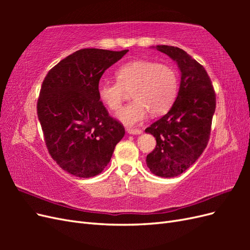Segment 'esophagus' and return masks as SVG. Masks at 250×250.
<instances>
[{"label": "esophagus", "instance_id": "obj_1", "mask_svg": "<svg viewBox=\"0 0 250 250\" xmlns=\"http://www.w3.org/2000/svg\"><path fill=\"white\" fill-rule=\"evenodd\" d=\"M127 132L129 134H141L142 129H135V128H127Z\"/></svg>", "mask_w": 250, "mask_h": 250}]
</instances>
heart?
I'll return each instance as SVG.
<instances>
[{"instance_id":"obj_1","label":"heart","mask_w":250,"mask_h":250,"mask_svg":"<svg viewBox=\"0 0 250 250\" xmlns=\"http://www.w3.org/2000/svg\"><path fill=\"white\" fill-rule=\"evenodd\" d=\"M116 77L115 82H100L98 96L110 110L117 111L131 93L133 101L118 113V119L127 126L140 124L148 112L163 115L176 99L178 76L168 64L133 60L120 66Z\"/></svg>"}]
</instances>
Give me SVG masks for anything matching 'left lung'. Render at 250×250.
<instances>
[{
	"label": "left lung",
	"instance_id": "1",
	"mask_svg": "<svg viewBox=\"0 0 250 250\" xmlns=\"http://www.w3.org/2000/svg\"><path fill=\"white\" fill-rule=\"evenodd\" d=\"M175 60L181 73L179 92L171 109L146 128L156 146L146 158L150 171L175 177L198 160L209 140L216 94L206 69L183 49L156 46Z\"/></svg>",
	"mask_w": 250,
	"mask_h": 250
}]
</instances>
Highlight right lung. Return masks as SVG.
Masks as SVG:
<instances>
[{
    "mask_svg": "<svg viewBox=\"0 0 250 250\" xmlns=\"http://www.w3.org/2000/svg\"><path fill=\"white\" fill-rule=\"evenodd\" d=\"M128 50L81 49L44 77L37 117L50 155L62 170L81 178L100 174L125 129L109 116L98 86L103 73Z\"/></svg>",
    "mask_w": 250,
    "mask_h": 250,
    "instance_id": "1",
    "label": "right lung"
}]
</instances>
